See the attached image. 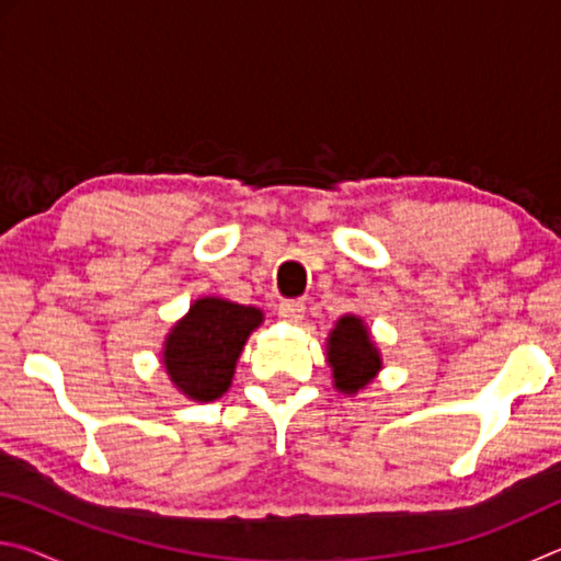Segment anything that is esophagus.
I'll use <instances>...</instances> for the list:
<instances>
[{
	"label": "esophagus",
	"mask_w": 561,
	"mask_h": 561,
	"mask_svg": "<svg viewBox=\"0 0 561 561\" xmlns=\"http://www.w3.org/2000/svg\"><path fill=\"white\" fill-rule=\"evenodd\" d=\"M304 301L301 299H284L279 304V317L284 321H299L304 317Z\"/></svg>",
	"instance_id": "1"
}]
</instances>
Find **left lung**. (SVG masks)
<instances>
[{
  "label": "left lung",
  "instance_id": "left-lung-1",
  "mask_svg": "<svg viewBox=\"0 0 561 561\" xmlns=\"http://www.w3.org/2000/svg\"><path fill=\"white\" fill-rule=\"evenodd\" d=\"M329 364L334 368L339 391L356 393L381 368V358L371 344L366 327L356 317L339 319L336 329L329 336Z\"/></svg>",
  "mask_w": 561,
  "mask_h": 561
}]
</instances>
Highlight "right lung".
I'll use <instances>...</instances> for the list:
<instances>
[{
	"label": "right lung",
	"mask_w": 561,
	"mask_h": 561,
	"mask_svg": "<svg viewBox=\"0 0 561 561\" xmlns=\"http://www.w3.org/2000/svg\"><path fill=\"white\" fill-rule=\"evenodd\" d=\"M262 311L225 299H201L165 341V371L195 401H215L230 388L247 336Z\"/></svg>",
	"instance_id": "1"
}]
</instances>
